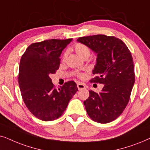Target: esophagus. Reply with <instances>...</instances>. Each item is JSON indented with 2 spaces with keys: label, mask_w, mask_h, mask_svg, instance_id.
<instances>
[{
  "label": "esophagus",
  "mask_w": 150,
  "mask_h": 150,
  "mask_svg": "<svg viewBox=\"0 0 150 150\" xmlns=\"http://www.w3.org/2000/svg\"><path fill=\"white\" fill-rule=\"evenodd\" d=\"M86 88L85 85H83V83H77V88L78 90H82V89H84Z\"/></svg>",
  "instance_id": "34e87169"
}]
</instances>
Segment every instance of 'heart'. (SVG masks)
<instances>
[{"label": "heart", "instance_id": "heart-1", "mask_svg": "<svg viewBox=\"0 0 150 150\" xmlns=\"http://www.w3.org/2000/svg\"><path fill=\"white\" fill-rule=\"evenodd\" d=\"M74 49L77 54L82 58L88 57L91 55V50L87 46L81 43H76L74 45ZM67 57V52H65L63 55V59H65Z\"/></svg>", "mask_w": 150, "mask_h": 150}]
</instances>
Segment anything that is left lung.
I'll list each match as a JSON object with an SVG mask.
<instances>
[{
  "label": "left lung",
  "instance_id": "left-lung-1",
  "mask_svg": "<svg viewBox=\"0 0 150 150\" xmlns=\"http://www.w3.org/2000/svg\"><path fill=\"white\" fill-rule=\"evenodd\" d=\"M83 44L97 54L93 73L97 75L91 82L104 84L99 93L90 91L84 101L91 119L100 123L118 118L128 103L134 84V67L128 48L120 39L105 35L81 37Z\"/></svg>",
  "mask_w": 150,
  "mask_h": 150
}]
</instances>
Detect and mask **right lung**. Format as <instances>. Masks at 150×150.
<instances>
[{"label":"right lung","instance_id":"1","mask_svg":"<svg viewBox=\"0 0 150 150\" xmlns=\"http://www.w3.org/2000/svg\"><path fill=\"white\" fill-rule=\"evenodd\" d=\"M72 40L51 39L33 43L21 57L18 83L22 97L29 111L40 120L59 118L78 91L73 81L55 89L50 78L59 69V57Z\"/></svg>","mask_w":150,"mask_h":150}]
</instances>
